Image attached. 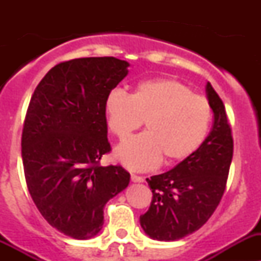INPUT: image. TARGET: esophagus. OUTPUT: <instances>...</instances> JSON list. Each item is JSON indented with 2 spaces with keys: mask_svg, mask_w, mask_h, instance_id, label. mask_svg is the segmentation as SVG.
I'll return each mask as SVG.
<instances>
[{
  "mask_svg": "<svg viewBox=\"0 0 261 261\" xmlns=\"http://www.w3.org/2000/svg\"><path fill=\"white\" fill-rule=\"evenodd\" d=\"M131 180L135 181V183H143L144 178L140 177V175H136V174H131Z\"/></svg>",
  "mask_w": 261,
  "mask_h": 261,
  "instance_id": "34e87169",
  "label": "esophagus"
}]
</instances>
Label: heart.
Instances as JSON below:
<instances>
[{"label":"heart","instance_id":"heart-1","mask_svg":"<svg viewBox=\"0 0 261 261\" xmlns=\"http://www.w3.org/2000/svg\"><path fill=\"white\" fill-rule=\"evenodd\" d=\"M110 130L125 141L145 121L146 133L117 149V158L135 170L174 164L193 155L206 140L212 111L204 97L174 80H150L138 84L133 94L110 92L105 101Z\"/></svg>","mask_w":261,"mask_h":261}]
</instances>
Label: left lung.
Wrapping results in <instances>:
<instances>
[{
    "label": "left lung",
    "mask_w": 261,
    "mask_h": 261,
    "mask_svg": "<svg viewBox=\"0 0 261 261\" xmlns=\"http://www.w3.org/2000/svg\"><path fill=\"white\" fill-rule=\"evenodd\" d=\"M206 92L215 117L210 135L174 169L146 178L152 199L140 225L151 239L175 241L193 233L210 220L225 193L233 139L225 105L210 82Z\"/></svg>",
    "instance_id": "left-lung-1"
}]
</instances>
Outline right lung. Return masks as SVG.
Instances as JSON below:
<instances>
[{
  "label": "right lung",
  "mask_w": 261,
  "mask_h": 261,
  "mask_svg": "<svg viewBox=\"0 0 261 261\" xmlns=\"http://www.w3.org/2000/svg\"><path fill=\"white\" fill-rule=\"evenodd\" d=\"M127 67L114 57L62 62L29 103L21 138L26 186L49 225L73 239L97 235L106 203L130 181L121 165L99 164L111 151L105 101Z\"/></svg>",
  "instance_id": "right-lung-1"
}]
</instances>
